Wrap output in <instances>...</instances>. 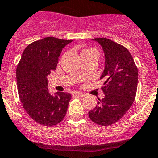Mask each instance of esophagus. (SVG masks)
I'll use <instances>...</instances> for the list:
<instances>
[{"mask_svg": "<svg viewBox=\"0 0 158 158\" xmlns=\"http://www.w3.org/2000/svg\"><path fill=\"white\" fill-rule=\"evenodd\" d=\"M73 94L75 95V96H78V97H84L85 96V94L82 93V92H80V91H74L73 93Z\"/></svg>", "mask_w": 158, "mask_h": 158, "instance_id": "1", "label": "esophagus"}]
</instances>
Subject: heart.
I'll return each mask as SVG.
<instances>
[{"instance_id":"heart-1","label":"heart","mask_w":158,"mask_h":158,"mask_svg":"<svg viewBox=\"0 0 158 158\" xmlns=\"http://www.w3.org/2000/svg\"><path fill=\"white\" fill-rule=\"evenodd\" d=\"M94 51V50L91 49V48H86V49H84L81 51V55H82V54H87V53L90 52V51Z\"/></svg>"}]
</instances>
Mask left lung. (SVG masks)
<instances>
[{
	"instance_id": "obj_1",
	"label": "left lung",
	"mask_w": 158,
	"mask_h": 158,
	"mask_svg": "<svg viewBox=\"0 0 158 158\" xmlns=\"http://www.w3.org/2000/svg\"><path fill=\"white\" fill-rule=\"evenodd\" d=\"M105 54V68L101 79L104 98L88 112L95 124L109 126L118 122L130 109L136 97L138 71L130 51L120 44L105 37L94 38Z\"/></svg>"
}]
</instances>
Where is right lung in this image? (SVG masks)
Wrapping results in <instances>:
<instances>
[{
  "label": "right lung",
  "mask_w": 158,
  "mask_h": 158,
  "mask_svg": "<svg viewBox=\"0 0 158 158\" xmlns=\"http://www.w3.org/2000/svg\"><path fill=\"white\" fill-rule=\"evenodd\" d=\"M72 40L47 37L24 49L16 70L17 84L22 106L30 117L44 126L59 124L66 115L71 95L48 91L47 76L56 70L62 49Z\"/></svg>",
  "instance_id": "1"
}]
</instances>
